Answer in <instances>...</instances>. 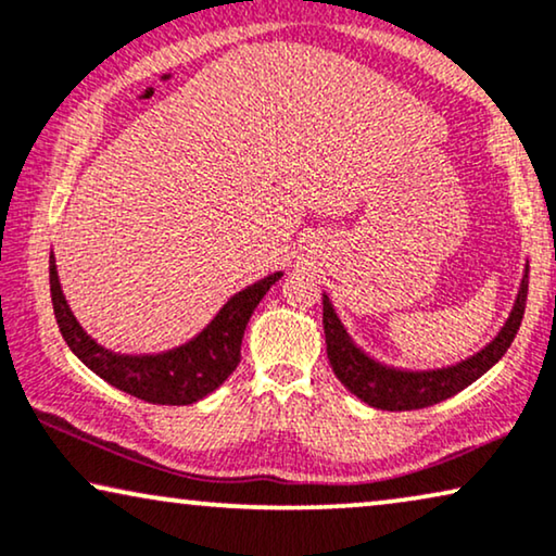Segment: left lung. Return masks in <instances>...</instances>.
Segmentation results:
<instances>
[{"label":"left lung","mask_w":556,"mask_h":556,"mask_svg":"<svg viewBox=\"0 0 556 556\" xmlns=\"http://www.w3.org/2000/svg\"><path fill=\"white\" fill-rule=\"evenodd\" d=\"M527 292H529V264L523 266V277L516 294L514 307L503 323L491 343H485L478 353L468 355L460 364L427 368V371H412V368H396L381 364L374 355L361 351L355 340L348 336L345 325L332 307L328 294H323V328L325 343H328V361L340 383L366 402L374 409L387 412H406L421 409V406H432L445 399L455 396L457 391L470 387L480 376L498 364L508 345L514 343L519 325L523 320V309H527Z\"/></svg>","instance_id":"left-lung-1"}]
</instances>
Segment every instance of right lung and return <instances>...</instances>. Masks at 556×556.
Returning a JSON list of instances; mask_svg holds the SVG:
<instances>
[{"mask_svg":"<svg viewBox=\"0 0 556 556\" xmlns=\"http://www.w3.org/2000/svg\"><path fill=\"white\" fill-rule=\"evenodd\" d=\"M279 279H282V271H274L269 277L249 285L247 290L236 292L218 309V315L188 343L162 353L131 355L109 351L80 328L76 315L71 313L68 300H65L61 279H58L55 256L50 254V298H53L58 328H61L71 351L111 387L144 399L150 404L167 406L201 402L236 371L241 361V340L249 317L264 294L269 292V287Z\"/></svg>","mask_w":556,"mask_h":556,"instance_id":"obj_1","label":"right lung"}]
</instances>
